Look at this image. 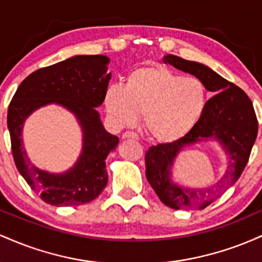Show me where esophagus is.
Wrapping results in <instances>:
<instances>
[{
    "label": "esophagus",
    "mask_w": 262,
    "mask_h": 262,
    "mask_svg": "<svg viewBox=\"0 0 262 262\" xmlns=\"http://www.w3.org/2000/svg\"><path fill=\"white\" fill-rule=\"evenodd\" d=\"M123 139H135V140H138V139H139V137H138V134L134 133V132H125V133L123 134Z\"/></svg>",
    "instance_id": "34e87169"
}]
</instances>
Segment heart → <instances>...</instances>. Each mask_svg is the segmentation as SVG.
Masks as SVG:
<instances>
[{"label": "heart", "mask_w": 262, "mask_h": 262, "mask_svg": "<svg viewBox=\"0 0 262 262\" xmlns=\"http://www.w3.org/2000/svg\"><path fill=\"white\" fill-rule=\"evenodd\" d=\"M207 100L201 80L185 77L162 65H148L132 71L124 87H108L104 106L119 125L134 124L144 114V127L150 137L171 143L197 124Z\"/></svg>", "instance_id": "obj_1"}]
</instances>
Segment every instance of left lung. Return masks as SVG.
Masks as SVG:
<instances>
[{"instance_id": "left-lung-1", "label": "left lung", "mask_w": 262, "mask_h": 262, "mask_svg": "<svg viewBox=\"0 0 262 262\" xmlns=\"http://www.w3.org/2000/svg\"><path fill=\"white\" fill-rule=\"evenodd\" d=\"M164 61L194 75L214 95L207 101L200 121L185 137L149 148L145 152L146 179L165 206L173 209H203L233 186L244 171L257 137L256 113L244 90L207 66L176 55H166ZM212 136L222 141L231 156V165L224 179L213 188L204 190H188L173 185L168 176L177 152L186 143Z\"/></svg>"}]
</instances>
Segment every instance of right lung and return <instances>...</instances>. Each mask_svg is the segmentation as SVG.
Wrapping results in <instances>:
<instances>
[{"instance_id": "add662e5", "label": "right lung", "mask_w": 262, "mask_h": 262, "mask_svg": "<svg viewBox=\"0 0 262 262\" xmlns=\"http://www.w3.org/2000/svg\"><path fill=\"white\" fill-rule=\"evenodd\" d=\"M103 55H77L26 77L12 97L7 112L11 149L19 173L29 187L52 206H80L97 198L106 187V159L119 139L102 127L96 107L106 96L111 74ZM55 101L77 114L84 129V151L70 171L53 176L33 167L23 149V122L33 110Z\"/></svg>"}]
</instances>
